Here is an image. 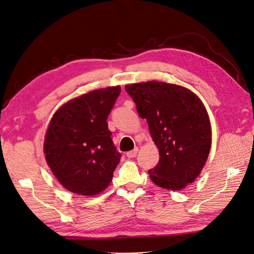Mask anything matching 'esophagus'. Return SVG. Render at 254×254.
Instances as JSON below:
<instances>
[{
  "instance_id": "obj_1",
  "label": "esophagus",
  "mask_w": 254,
  "mask_h": 254,
  "mask_svg": "<svg viewBox=\"0 0 254 254\" xmlns=\"http://www.w3.org/2000/svg\"><path fill=\"white\" fill-rule=\"evenodd\" d=\"M137 153H138V148H134L133 150L127 152L126 155H127V157H129V159H132V157L137 155Z\"/></svg>"
}]
</instances>
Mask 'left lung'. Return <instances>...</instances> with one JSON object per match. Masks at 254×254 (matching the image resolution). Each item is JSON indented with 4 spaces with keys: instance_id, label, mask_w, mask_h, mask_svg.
Here are the masks:
<instances>
[{
    "instance_id": "obj_1",
    "label": "left lung",
    "mask_w": 254,
    "mask_h": 254,
    "mask_svg": "<svg viewBox=\"0 0 254 254\" xmlns=\"http://www.w3.org/2000/svg\"><path fill=\"white\" fill-rule=\"evenodd\" d=\"M141 118L160 151L149 171L155 185L180 190L199 176L211 150V125L203 103L190 90L166 82L127 84Z\"/></svg>"
}]
</instances>
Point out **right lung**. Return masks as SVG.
Masks as SVG:
<instances>
[{
	"label": "right lung",
	"instance_id": "right-lung-1",
	"mask_svg": "<svg viewBox=\"0 0 254 254\" xmlns=\"http://www.w3.org/2000/svg\"><path fill=\"white\" fill-rule=\"evenodd\" d=\"M120 93L118 86L94 90L70 100L51 120L46 159L54 176L71 192L94 195L112 182L122 154L106 121Z\"/></svg>",
	"mask_w": 254,
	"mask_h": 254
}]
</instances>
